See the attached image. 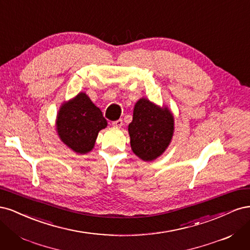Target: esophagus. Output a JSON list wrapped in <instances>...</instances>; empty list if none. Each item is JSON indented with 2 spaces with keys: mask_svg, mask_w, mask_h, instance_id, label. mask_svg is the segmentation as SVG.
<instances>
[{
  "mask_svg": "<svg viewBox=\"0 0 250 250\" xmlns=\"http://www.w3.org/2000/svg\"><path fill=\"white\" fill-rule=\"evenodd\" d=\"M112 126L113 127H118V128H121L123 126V121L122 120H117V121H113L112 122Z\"/></svg>",
  "mask_w": 250,
  "mask_h": 250,
  "instance_id": "34e87169",
  "label": "esophagus"
}]
</instances>
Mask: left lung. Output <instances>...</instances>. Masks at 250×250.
<instances>
[{
	"label": "left lung",
	"instance_id": "left-lung-1",
	"mask_svg": "<svg viewBox=\"0 0 250 250\" xmlns=\"http://www.w3.org/2000/svg\"><path fill=\"white\" fill-rule=\"evenodd\" d=\"M128 132L133 153L143 161H154L165 152L172 140L174 117L168 107H160L142 98L134 105Z\"/></svg>",
	"mask_w": 250,
	"mask_h": 250
}]
</instances>
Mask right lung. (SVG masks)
I'll use <instances>...</instances> for the list:
<instances>
[{
	"label": "right lung",
	"mask_w": 250,
	"mask_h": 250,
	"mask_svg": "<svg viewBox=\"0 0 250 250\" xmlns=\"http://www.w3.org/2000/svg\"><path fill=\"white\" fill-rule=\"evenodd\" d=\"M107 126L99 107L85 93H79L59 108L56 130L65 145L76 153L85 154L95 146L98 133Z\"/></svg>",
	"instance_id": "obj_1"
}]
</instances>
